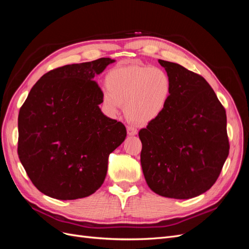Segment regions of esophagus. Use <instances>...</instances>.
<instances>
[{"instance_id":"1","label":"esophagus","mask_w":249,"mask_h":249,"mask_svg":"<svg viewBox=\"0 0 249 249\" xmlns=\"http://www.w3.org/2000/svg\"><path fill=\"white\" fill-rule=\"evenodd\" d=\"M126 132H127V134L130 135V136H135V135L137 134V130L135 129L134 126H127L126 127Z\"/></svg>"}]
</instances>
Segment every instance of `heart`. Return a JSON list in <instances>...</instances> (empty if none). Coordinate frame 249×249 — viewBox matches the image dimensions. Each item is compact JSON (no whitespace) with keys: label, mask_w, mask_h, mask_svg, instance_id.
<instances>
[{"label":"heart","mask_w":249,"mask_h":249,"mask_svg":"<svg viewBox=\"0 0 249 249\" xmlns=\"http://www.w3.org/2000/svg\"><path fill=\"white\" fill-rule=\"evenodd\" d=\"M107 88L102 102L110 115H116L124 105L127 118L149 124L166 108L172 91L169 74L159 67L132 63L113 67L105 79Z\"/></svg>","instance_id":"heart-1"}]
</instances>
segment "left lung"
Segmentation results:
<instances>
[{
    "mask_svg": "<svg viewBox=\"0 0 249 249\" xmlns=\"http://www.w3.org/2000/svg\"><path fill=\"white\" fill-rule=\"evenodd\" d=\"M172 81L162 114L139 132L145 180L161 196L188 199L208 191L230 152L227 114L199 74L158 60Z\"/></svg>",
    "mask_w": 249,
    "mask_h": 249,
    "instance_id": "left-lung-1",
    "label": "left lung"
}]
</instances>
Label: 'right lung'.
Returning a JSON list of instances; mask_svg holds the SVG:
<instances>
[{
  "mask_svg": "<svg viewBox=\"0 0 249 249\" xmlns=\"http://www.w3.org/2000/svg\"><path fill=\"white\" fill-rule=\"evenodd\" d=\"M113 62L101 58L47 72L19 110L18 158L50 197L93 194L106 178L109 155L126 137L125 126L102 112V90L93 81Z\"/></svg>",
  "mask_w": 249,
  "mask_h": 249,
  "instance_id": "obj_1",
  "label": "right lung"
}]
</instances>
